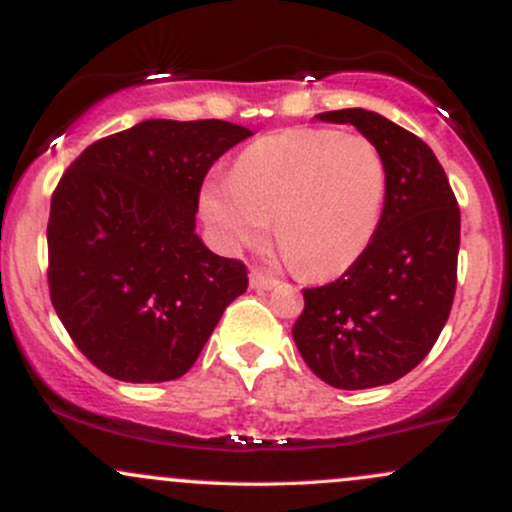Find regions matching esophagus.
I'll return each instance as SVG.
<instances>
[{
    "label": "esophagus",
    "instance_id": "1",
    "mask_svg": "<svg viewBox=\"0 0 512 512\" xmlns=\"http://www.w3.org/2000/svg\"><path fill=\"white\" fill-rule=\"evenodd\" d=\"M250 286L257 291H272L279 286V281L267 272H262V269H250Z\"/></svg>",
    "mask_w": 512,
    "mask_h": 512
}]
</instances>
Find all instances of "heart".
Returning a JSON list of instances; mask_svg holds the SVG:
<instances>
[{"label": "heart", "mask_w": 512, "mask_h": 512, "mask_svg": "<svg viewBox=\"0 0 512 512\" xmlns=\"http://www.w3.org/2000/svg\"><path fill=\"white\" fill-rule=\"evenodd\" d=\"M387 166L380 149L337 129H284L238 156L231 180L211 182L202 211L231 248L276 240L308 279H332L368 250L380 226Z\"/></svg>", "instance_id": "b5f03b06"}]
</instances>
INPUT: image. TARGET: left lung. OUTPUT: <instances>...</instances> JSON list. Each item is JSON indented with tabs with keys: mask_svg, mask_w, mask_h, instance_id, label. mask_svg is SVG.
I'll return each mask as SVG.
<instances>
[{
	"mask_svg": "<svg viewBox=\"0 0 512 512\" xmlns=\"http://www.w3.org/2000/svg\"><path fill=\"white\" fill-rule=\"evenodd\" d=\"M315 117L354 125L378 146L387 195L378 231L358 262L332 284L303 291L293 342L327 385H390L424 361L448 322L460 209L436 154L416 134L363 108Z\"/></svg>",
	"mask_w": 512,
	"mask_h": 512,
	"instance_id": "obj_1",
	"label": "left lung"
}]
</instances>
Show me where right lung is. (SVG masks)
I'll return each mask as SVG.
<instances>
[{
	"mask_svg": "<svg viewBox=\"0 0 512 512\" xmlns=\"http://www.w3.org/2000/svg\"><path fill=\"white\" fill-rule=\"evenodd\" d=\"M252 137L223 120H144L91 144L50 204V298L81 354L125 383L180 378L248 289L197 236L199 187Z\"/></svg>",
	"mask_w": 512,
	"mask_h": 512,
	"instance_id": "1",
	"label": "right lung"
}]
</instances>
